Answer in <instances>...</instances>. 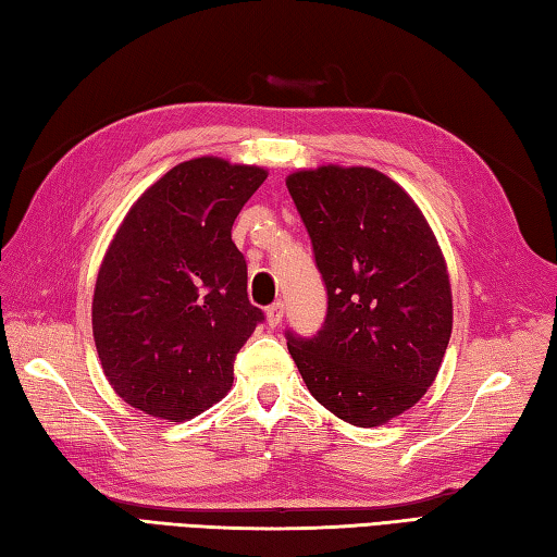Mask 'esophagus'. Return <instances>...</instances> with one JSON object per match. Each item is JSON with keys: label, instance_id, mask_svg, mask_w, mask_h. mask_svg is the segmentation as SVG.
Masks as SVG:
<instances>
[{"label": "esophagus", "instance_id": "esophagus-1", "mask_svg": "<svg viewBox=\"0 0 557 557\" xmlns=\"http://www.w3.org/2000/svg\"><path fill=\"white\" fill-rule=\"evenodd\" d=\"M283 320V302H274L267 308V322L271 329H276Z\"/></svg>", "mask_w": 557, "mask_h": 557}]
</instances>
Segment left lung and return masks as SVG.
<instances>
[{"label": "left lung", "instance_id": "8db88e82", "mask_svg": "<svg viewBox=\"0 0 557 557\" xmlns=\"http://www.w3.org/2000/svg\"><path fill=\"white\" fill-rule=\"evenodd\" d=\"M326 286V320L288 336L310 394L358 428L423 399L451 336V286L437 237L408 191L366 165L286 177Z\"/></svg>", "mask_w": 557, "mask_h": 557}]
</instances>
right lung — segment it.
Returning a JSON list of instances; mask_svg holds the SVG:
<instances>
[{
    "mask_svg": "<svg viewBox=\"0 0 557 557\" xmlns=\"http://www.w3.org/2000/svg\"><path fill=\"white\" fill-rule=\"evenodd\" d=\"M264 180L259 165L201 156L132 203L90 310L100 366L122 401L183 423L233 387V360L264 314L247 298L231 231Z\"/></svg>",
    "mask_w": 557,
    "mask_h": 557,
    "instance_id": "add662e5",
    "label": "right lung"
}]
</instances>
